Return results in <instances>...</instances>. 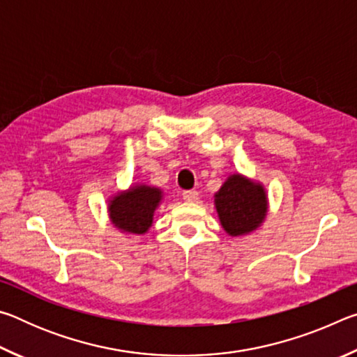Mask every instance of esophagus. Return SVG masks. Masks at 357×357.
<instances>
[{"mask_svg": "<svg viewBox=\"0 0 357 357\" xmlns=\"http://www.w3.org/2000/svg\"><path fill=\"white\" fill-rule=\"evenodd\" d=\"M183 198H184V202H189V203L197 202L198 200V192L197 190H184Z\"/></svg>", "mask_w": 357, "mask_h": 357, "instance_id": "34e87169", "label": "esophagus"}]
</instances>
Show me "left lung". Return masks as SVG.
Wrapping results in <instances>:
<instances>
[{
	"mask_svg": "<svg viewBox=\"0 0 357 357\" xmlns=\"http://www.w3.org/2000/svg\"><path fill=\"white\" fill-rule=\"evenodd\" d=\"M214 204L220 225L228 236H245L264 222L268 214V193L261 183L234 173L215 192Z\"/></svg>",
	"mask_w": 357,
	"mask_h": 357,
	"instance_id": "obj_1",
	"label": "left lung"
}]
</instances>
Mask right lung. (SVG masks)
<instances>
[{"label": "right lung", "instance_id": "right-lung-1", "mask_svg": "<svg viewBox=\"0 0 357 357\" xmlns=\"http://www.w3.org/2000/svg\"><path fill=\"white\" fill-rule=\"evenodd\" d=\"M164 198L159 187L148 184L130 185L108 200V217L119 231L144 234L153 225L154 213Z\"/></svg>", "mask_w": 357, "mask_h": 357}]
</instances>
